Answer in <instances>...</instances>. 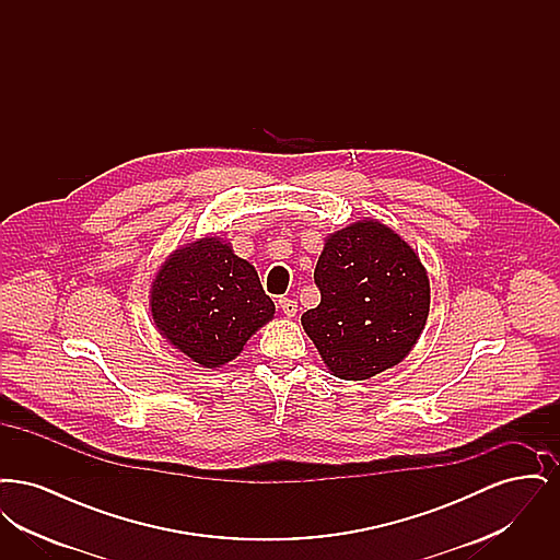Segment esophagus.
<instances>
[{
  "mask_svg": "<svg viewBox=\"0 0 560 560\" xmlns=\"http://www.w3.org/2000/svg\"><path fill=\"white\" fill-rule=\"evenodd\" d=\"M279 306H281V311H283L288 317H293V315L298 313V302H295L293 298H281V300H279Z\"/></svg>",
  "mask_w": 560,
  "mask_h": 560,
  "instance_id": "1",
  "label": "esophagus"
}]
</instances>
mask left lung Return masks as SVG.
Here are the masks:
<instances>
[{"label":"left lung","instance_id":"left-lung-1","mask_svg":"<svg viewBox=\"0 0 560 560\" xmlns=\"http://www.w3.org/2000/svg\"><path fill=\"white\" fill-rule=\"evenodd\" d=\"M315 283L319 306L302 325L336 377L368 380L397 365L427 325V270L380 222H354L325 241Z\"/></svg>","mask_w":560,"mask_h":560}]
</instances>
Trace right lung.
<instances>
[{
	"mask_svg": "<svg viewBox=\"0 0 560 560\" xmlns=\"http://www.w3.org/2000/svg\"><path fill=\"white\" fill-rule=\"evenodd\" d=\"M163 338L201 368H220L275 315L256 268L229 243L206 237L176 249L151 290Z\"/></svg>",
	"mask_w": 560,
	"mask_h": 560,
	"instance_id": "obj_1",
	"label": "right lung"
}]
</instances>
